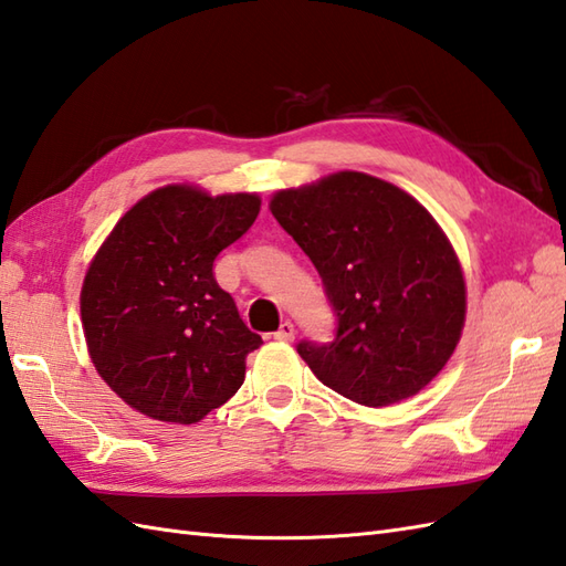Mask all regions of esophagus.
<instances>
[{
    "label": "esophagus",
    "instance_id": "esophagus-1",
    "mask_svg": "<svg viewBox=\"0 0 566 566\" xmlns=\"http://www.w3.org/2000/svg\"><path fill=\"white\" fill-rule=\"evenodd\" d=\"M273 338H279V342H293V338H295V326H293V322H283V324L279 326V332L273 334Z\"/></svg>",
    "mask_w": 566,
    "mask_h": 566
}]
</instances>
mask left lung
<instances>
[{"mask_svg": "<svg viewBox=\"0 0 566 566\" xmlns=\"http://www.w3.org/2000/svg\"><path fill=\"white\" fill-rule=\"evenodd\" d=\"M315 263L336 315L332 344L297 354L334 392L366 407L413 397L443 370L464 326V279L417 198L363 171H336L271 198Z\"/></svg>", "mask_w": 566, "mask_h": 566, "instance_id": "1", "label": "left lung"}]
</instances>
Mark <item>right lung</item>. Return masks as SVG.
Segmentation results:
<instances>
[{
	"instance_id": "1",
	"label": "right lung",
	"mask_w": 566,
	"mask_h": 566,
	"mask_svg": "<svg viewBox=\"0 0 566 566\" xmlns=\"http://www.w3.org/2000/svg\"><path fill=\"white\" fill-rule=\"evenodd\" d=\"M256 193L157 188L125 212L90 263L82 326L98 375L149 419L196 423L244 382L261 336L212 275L254 224Z\"/></svg>"
}]
</instances>
